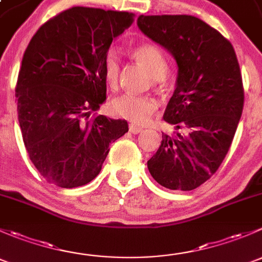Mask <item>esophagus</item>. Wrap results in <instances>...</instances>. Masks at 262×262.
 I'll use <instances>...</instances> for the list:
<instances>
[{
	"label": "esophagus",
	"mask_w": 262,
	"mask_h": 262,
	"mask_svg": "<svg viewBox=\"0 0 262 262\" xmlns=\"http://www.w3.org/2000/svg\"><path fill=\"white\" fill-rule=\"evenodd\" d=\"M142 130H143V128H141V126L134 125V124H129V132H130L132 134H138L141 133Z\"/></svg>",
	"instance_id": "1"
}]
</instances>
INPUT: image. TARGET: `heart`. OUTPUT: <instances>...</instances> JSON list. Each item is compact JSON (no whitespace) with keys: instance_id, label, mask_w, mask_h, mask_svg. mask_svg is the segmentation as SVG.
<instances>
[{"instance_id":"heart-1","label":"heart","mask_w":262,"mask_h":262,"mask_svg":"<svg viewBox=\"0 0 262 262\" xmlns=\"http://www.w3.org/2000/svg\"><path fill=\"white\" fill-rule=\"evenodd\" d=\"M132 55L149 71L156 80H162L167 73L168 66L165 53L155 44H138L132 48ZM120 67L121 62L118 50L110 48L102 58V72L105 81L112 89L118 86ZM157 107L158 102L155 97L129 92L115 97L112 102V109L115 115L137 124L146 123Z\"/></svg>"}]
</instances>
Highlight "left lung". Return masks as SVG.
Segmentation results:
<instances>
[{"mask_svg": "<svg viewBox=\"0 0 262 262\" xmlns=\"http://www.w3.org/2000/svg\"><path fill=\"white\" fill-rule=\"evenodd\" d=\"M138 26L175 57L178 82L163 120L186 132L162 133L148 170L163 187L190 191L216 172L241 119L245 91L236 52L228 39L195 16L141 15Z\"/></svg>", "mask_w": 262, "mask_h": 262, "instance_id": "8db88e82", "label": "left lung"}]
</instances>
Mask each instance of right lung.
Here are the masks:
<instances>
[{
	"instance_id": "right-lung-1",
	"label": "right lung",
	"mask_w": 262,
	"mask_h": 262,
	"mask_svg": "<svg viewBox=\"0 0 262 262\" xmlns=\"http://www.w3.org/2000/svg\"><path fill=\"white\" fill-rule=\"evenodd\" d=\"M125 11L76 6L43 24L24 53L15 87L29 158L49 184L72 189L101 171L125 120L96 112L106 99L102 58L133 24Z\"/></svg>"
}]
</instances>
